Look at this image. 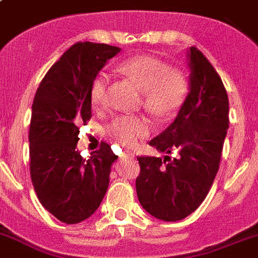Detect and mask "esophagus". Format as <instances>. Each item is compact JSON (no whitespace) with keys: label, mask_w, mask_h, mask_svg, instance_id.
Returning a JSON list of instances; mask_svg holds the SVG:
<instances>
[{"label":"esophagus","mask_w":258,"mask_h":258,"mask_svg":"<svg viewBox=\"0 0 258 258\" xmlns=\"http://www.w3.org/2000/svg\"><path fill=\"white\" fill-rule=\"evenodd\" d=\"M122 157H124V158H134L135 155H134V153H132V152L124 151V153L122 154Z\"/></svg>","instance_id":"esophagus-1"}]
</instances>
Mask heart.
Segmentation results:
<instances>
[{"label":"heart","mask_w":258,"mask_h":258,"mask_svg":"<svg viewBox=\"0 0 258 258\" xmlns=\"http://www.w3.org/2000/svg\"><path fill=\"white\" fill-rule=\"evenodd\" d=\"M120 71L143 92L146 109L158 116H169L182 106L188 94V82L183 75L171 71L166 63L151 56H136L120 64ZM109 76L101 72L90 84V103L94 107L105 105ZM147 120L131 116L115 118L109 126V135L118 143L134 147L149 135Z\"/></svg>","instance_id":"heart-1"}]
</instances>
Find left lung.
I'll list each match as a JSON object with an SVG mask.
<instances>
[{"label":"left lung","instance_id":"1","mask_svg":"<svg viewBox=\"0 0 258 258\" xmlns=\"http://www.w3.org/2000/svg\"><path fill=\"white\" fill-rule=\"evenodd\" d=\"M189 92L168 128L149 142L177 157H137L141 206L164 222H177L200 207L219 169L229 128V100L222 78L197 47L187 51Z\"/></svg>","mask_w":258,"mask_h":258}]
</instances>
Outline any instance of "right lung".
Instances as JSON below:
<instances>
[{"label":"right lung","instance_id":"right-lung-1","mask_svg":"<svg viewBox=\"0 0 258 258\" xmlns=\"http://www.w3.org/2000/svg\"><path fill=\"white\" fill-rule=\"evenodd\" d=\"M117 46L72 45L42 78L32 106L30 177L42 207L66 224L94 213L109 186L117 155L107 143L83 159L77 149L79 127L92 117L90 84Z\"/></svg>","mask_w":258,"mask_h":258}]
</instances>
